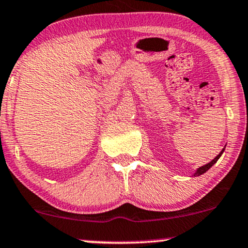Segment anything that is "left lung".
Wrapping results in <instances>:
<instances>
[{
    "label": "left lung",
    "mask_w": 248,
    "mask_h": 248,
    "mask_svg": "<svg viewBox=\"0 0 248 248\" xmlns=\"http://www.w3.org/2000/svg\"><path fill=\"white\" fill-rule=\"evenodd\" d=\"M223 152H224V150H223L222 152H220L219 154H218V155H217L216 158H215L214 160H212V161H210V162H209V164H206V165H204V166H202V167H200L199 170H196V173L194 174V176H200V175H202V174H204L206 170H210V167H212V166H214V164H216V162H217V160L219 159V156L222 155Z\"/></svg>",
    "instance_id": "8db88e82"
}]
</instances>
